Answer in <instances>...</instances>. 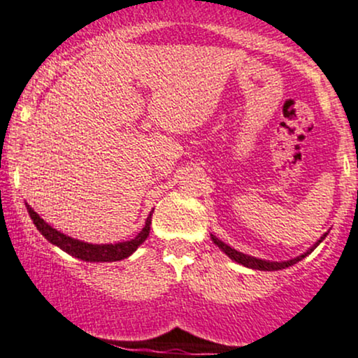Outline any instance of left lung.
I'll return each mask as SVG.
<instances>
[{
  "mask_svg": "<svg viewBox=\"0 0 358 358\" xmlns=\"http://www.w3.org/2000/svg\"><path fill=\"white\" fill-rule=\"evenodd\" d=\"M326 234H328V233H324L323 236L317 239V241L314 243V245H313L311 248H309L308 251H306V253H302V255H299V257L292 258V260H287V262H268V260H260V258L250 257V255H245V253H241V251L231 248L229 245H226V243H222L221 239L215 238L214 234H210V238H212V241H214L215 245H217L219 248H221V250L224 251V253H226L227 257L231 258V260H234L236 263H239V265L248 266V268H253V270H263V272H273V270H282V268H287V266L296 265V263L301 262L302 258H306V257H308V255H311L313 251H314V248H316V246L320 245V243L323 241V239L326 238Z\"/></svg>",
  "mask_w": 358,
  "mask_h": 358,
  "instance_id": "obj_1",
  "label": "left lung"
}]
</instances>
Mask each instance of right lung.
I'll return each instance as SVG.
<instances>
[{
	"mask_svg": "<svg viewBox=\"0 0 358 358\" xmlns=\"http://www.w3.org/2000/svg\"><path fill=\"white\" fill-rule=\"evenodd\" d=\"M27 210H29L30 219H32L35 227L41 231V234L44 236L47 241L56 245L57 248H61L66 253H69L71 257L80 258L83 262H119L124 260V258L131 257L134 251L146 241L149 236V229H151V215H148L146 224H144L143 231L134 239L131 241H122L115 243V245H93V243H85L80 241V239H74L71 236H66L61 231L54 229L52 226H49L41 215L35 212L29 203H25Z\"/></svg>",
	"mask_w": 358,
	"mask_h": 358,
	"instance_id": "1",
	"label": "right lung"
}]
</instances>
